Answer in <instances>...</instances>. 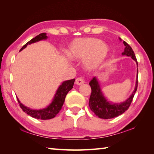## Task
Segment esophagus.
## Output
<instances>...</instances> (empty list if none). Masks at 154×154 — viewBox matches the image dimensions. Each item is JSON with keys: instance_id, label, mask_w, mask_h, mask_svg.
I'll use <instances>...</instances> for the list:
<instances>
[{"instance_id": "esophagus-1", "label": "esophagus", "mask_w": 154, "mask_h": 154, "mask_svg": "<svg viewBox=\"0 0 154 154\" xmlns=\"http://www.w3.org/2000/svg\"><path fill=\"white\" fill-rule=\"evenodd\" d=\"M85 83V81L83 79V77H77L76 80H75V84L78 85H82Z\"/></svg>"}]
</instances>
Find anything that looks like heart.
I'll use <instances>...</instances> for the list:
<instances>
[{
  "label": "heart",
  "mask_w": 154,
  "mask_h": 154,
  "mask_svg": "<svg viewBox=\"0 0 154 154\" xmlns=\"http://www.w3.org/2000/svg\"><path fill=\"white\" fill-rule=\"evenodd\" d=\"M109 52V45L99 39L82 38L72 42L67 50V54L72 60H84L85 67L92 69L102 63Z\"/></svg>",
  "instance_id": "1"
}]
</instances>
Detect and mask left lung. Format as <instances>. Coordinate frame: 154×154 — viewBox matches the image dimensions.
Instances as JSON below:
<instances>
[{
    "mask_svg": "<svg viewBox=\"0 0 154 154\" xmlns=\"http://www.w3.org/2000/svg\"><path fill=\"white\" fill-rule=\"evenodd\" d=\"M123 43L124 45H125V48H124V51L122 53V55L131 57L134 60L136 61V63L138 64V61H137L134 52L132 48L126 42H124ZM138 70L135 89L132 95L125 102H123L120 104H110L104 99L102 92L100 91L99 84L98 83L96 78L94 77L89 83L91 88V94L89 98V105L91 110L93 111L96 116L100 118V119H112V118L119 116L120 114H123L125 111L128 109L136 92L137 88H138Z\"/></svg>",
    "mask_w": 154,
    "mask_h": 154,
    "instance_id": "obj_1",
    "label": "left lung"
}]
</instances>
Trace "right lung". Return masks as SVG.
Wrapping results in <instances>:
<instances>
[{"label":"right lung","instance_id":"add662e5","mask_svg":"<svg viewBox=\"0 0 154 154\" xmlns=\"http://www.w3.org/2000/svg\"><path fill=\"white\" fill-rule=\"evenodd\" d=\"M46 38V34H40L38 35H37V36H35L33 39H32L31 40L28 42L24 45H23V47L20 49V51H21L23 49H24L28 44H31L32 43H34V42H36L42 40H45V39ZM75 80V79H73L64 81V82L60 86V87L58 88L56 94H55V95L54 97L53 102H52L51 104H50L47 108H45V109L42 110H33L29 109L28 107L25 106L23 105L22 103H20V102L17 98L19 105L24 112L28 114V115L31 116L32 117L35 118V119L41 120H49L53 119V118L56 116L57 114L59 113V112L61 110L62 106H63L65 101V97H66L69 91L73 87Z\"/></svg>","mask_w":154,"mask_h":154}]
</instances>
